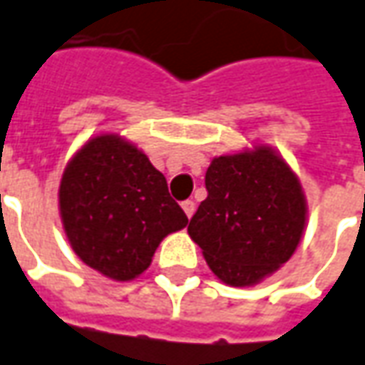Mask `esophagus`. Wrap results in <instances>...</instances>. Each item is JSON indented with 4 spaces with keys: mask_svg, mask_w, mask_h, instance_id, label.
Returning a JSON list of instances; mask_svg holds the SVG:
<instances>
[{
    "mask_svg": "<svg viewBox=\"0 0 365 365\" xmlns=\"http://www.w3.org/2000/svg\"><path fill=\"white\" fill-rule=\"evenodd\" d=\"M182 207H183V212H185V215H187V217H192L193 212H195V203H193L192 200H185V202L182 203Z\"/></svg>",
    "mask_w": 365,
    "mask_h": 365,
    "instance_id": "34e87169",
    "label": "esophagus"
}]
</instances>
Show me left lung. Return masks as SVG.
Instances as JSON below:
<instances>
[{
  "label": "left lung",
  "instance_id": "obj_1",
  "mask_svg": "<svg viewBox=\"0 0 365 365\" xmlns=\"http://www.w3.org/2000/svg\"><path fill=\"white\" fill-rule=\"evenodd\" d=\"M205 190L187 232L222 282L254 286L296 252L306 197L296 173L269 148L215 158Z\"/></svg>",
  "mask_w": 365,
  "mask_h": 365
}]
</instances>
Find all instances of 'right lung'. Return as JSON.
Here are the masks:
<instances>
[{"label": "right lung", "mask_w": 365, "mask_h": 365, "mask_svg": "<svg viewBox=\"0 0 365 365\" xmlns=\"http://www.w3.org/2000/svg\"><path fill=\"white\" fill-rule=\"evenodd\" d=\"M59 212L79 259L118 282L145 272L163 237L187 225L163 173L110 133L89 140L68 163Z\"/></svg>", "instance_id": "1"}]
</instances>
